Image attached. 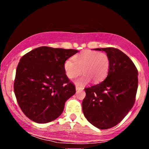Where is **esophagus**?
<instances>
[{
	"label": "esophagus",
	"instance_id": "esophagus-1",
	"mask_svg": "<svg viewBox=\"0 0 149 149\" xmlns=\"http://www.w3.org/2000/svg\"><path fill=\"white\" fill-rule=\"evenodd\" d=\"M75 89H76V91H82V90H84V87L76 86L75 87Z\"/></svg>",
	"mask_w": 149,
	"mask_h": 149
}]
</instances>
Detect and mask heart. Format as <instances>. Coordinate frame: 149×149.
<instances>
[{
  "mask_svg": "<svg viewBox=\"0 0 149 149\" xmlns=\"http://www.w3.org/2000/svg\"><path fill=\"white\" fill-rule=\"evenodd\" d=\"M73 60L68 59L64 64V69L66 76L70 79L81 74L84 75L77 80L76 84L84 85L92 80L94 84L102 81L108 74L110 61L104 52L94 50H84L73 57Z\"/></svg>",
  "mask_w": 149,
  "mask_h": 149,
  "instance_id": "obj_1",
  "label": "heart"
}]
</instances>
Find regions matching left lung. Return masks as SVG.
<instances>
[{
    "instance_id": "left-lung-1",
    "label": "left lung",
    "mask_w": 149,
    "mask_h": 149,
    "mask_svg": "<svg viewBox=\"0 0 149 149\" xmlns=\"http://www.w3.org/2000/svg\"><path fill=\"white\" fill-rule=\"evenodd\" d=\"M95 50L107 52L110 70L103 81L85 88L86 96L82 109L92 125L107 130L118 124L134 105L138 71L132 60L119 49L108 47Z\"/></svg>"
}]
</instances>
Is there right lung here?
Listing matches in <instances>:
<instances>
[{"mask_svg": "<svg viewBox=\"0 0 149 149\" xmlns=\"http://www.w3.org/2000/svg\"><path fill=\"white\" fill-rule=\"evenodd\" d=\"M78 50L41 47L24 55L17 65L14 91L19 108L35 122L59 117L75 86L66 76L65 60Z\"/></svg>", "mask_w": 149, "mask_h": 149, "instance_id": "1", "label": "right lung"}]
</instances>
